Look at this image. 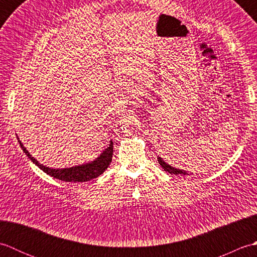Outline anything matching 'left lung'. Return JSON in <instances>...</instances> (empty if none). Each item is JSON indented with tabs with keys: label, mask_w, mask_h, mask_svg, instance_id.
<instances>
[{
	"label": "left lung",
	"mask_w": 257,
	"mask_h": 257,
	"mask_svg": "<svg viewBox=\"0 0 257 257\" xmlns=\"http://www.w3.org/2000/svg\"><path fill=\"white\" fill-rule=\"evenodd\" d=\"M158 162H159V165L165 169V171L171 173V174H183V176H185V174H189L185 172L184 170H180V169H177V168H173L171 167L170 165H168V163H166L165 161H163L160 157H158Z\"/></svg>",
	"instance_id": "left-lung-1"
}]
</instances>
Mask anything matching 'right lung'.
<instances>
[{
	"instance_id": "obj_1",
	"label": "right lung",
	"mask_w": 257,
	"mask_h": 257,
	"mask_svg": "<svg viewBox=\"0 0 257 257\" xmlns=\"http://www.w3.org/2000/svg\"><path fill=\"white\" fill-rule=\"evenodd\" d=\"M19 143H20L21 148L25 152V155L29 157L33 161V163H35L41 170L47 173L48 176L54 177L58 180H62V181H65V182H86V181H89L91 179L99 177L100 174L103 173V171L108 168V166L110 165L111 159H112L113 144L110 140L109 141V146L101 152L99 157L96 158L94 161L85 163V165H81V166L72 167V168L53 169V168H48L46 166L41 165V163L36 159H34L30 152L26 150L23 144L20 141V139H19Z\"/></svg>"
}]
</instances>
